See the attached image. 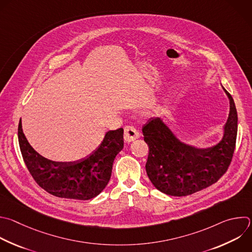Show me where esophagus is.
Here are the masks:
<instances>
[{
    "label": "esophagus",
    "instance_id": "obj_1",
    "mask_svg": "<svg viewBox=\"0 0 252 252\" xmlns=\"http://www.w3.org/2000/svg\"><path fill=\"white\" fill-rule=\"evenodd\" d=\"M140 134L139 132L132 126H126L125 127V133H124V138H125V141L126 143H129L137 138H139Z\"/></svg>",
    "mask_w": 252,
    "mask_h": 252
}]
</instances>
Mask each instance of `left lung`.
Returning <instances> with one entry per match:
<instances>
[{
    "instance_id": "1",
    "label": "left lung",
    "mask_w": 252,
    "mask_h": 252,
    "mask_svg": "<svg viewBox=\"0 0 252 252\" xmlns=\"http://www.w3.org/2000/svg\"><path fill=\"white\" fill-rule=\"evenodd\" d=\"M229 113L220 140L209 147H199L181 140L161 117L151 118L143 126L149 154L145 169L153 186L160 192L182 197L216 183L227 170L237 134V113L230 94Z\"/></svg>"
}]
</instances>
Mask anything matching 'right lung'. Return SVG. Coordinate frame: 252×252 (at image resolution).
<instances>
[{
    "label": "right lung",
    "mask_w": 252,
    "mask_h": 252,
    "mask_svg": "<svg viewBox=\"0 0 252 252\" xmlns=\"http://www.w3.org/2000/svg\"><path fill=\"white\" fill-rule=\"evenodd\" d=\"M19 143L28 169L36 183L49 194L65 199L90 200L108 185L113 163L124 147V129L109 130L90 155L70 162L49 160L28 141L19 124Z\"/></svg>",
    "instance_id": "add662e5"
}]
</instances>
